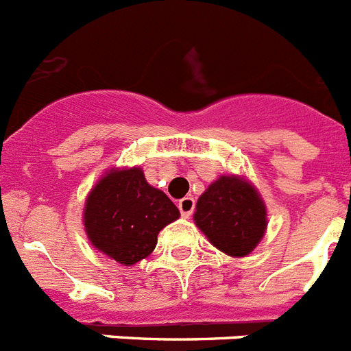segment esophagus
<instances>
[{
  "label": "esophagus",
  "instance_id": "1",
  "mask_svg": "<svg viewBox=\"0 0 351 351\" xmlns=\"http://www.w3.org/2000/svg\"><path fill=\"white\" fill-rule=\"evenodd\" d=\"M194 206H195L194 197H183L182 201L178 203L180 213H182V217H185V219H189V217H191L192 211H194Z\"/></svg>",
  "mask_w": 351,
  "mask_h": 351
}]
</instances>
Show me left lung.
<instances>
[{
    "label": "left lung",
    "instance_id": "obj_1",
    "mask_svg": "<svg viewBox=\"0 0 351 351\" xmlns=\"http://www.w3.org/2000/svg\"><path fill=\"white\" fill-rule=\"evenodd\" d=\"M194 222L220 252L246 257L266 232L267 211L248 180L220 176L197 199Z\"/></svg>",
    "mask_w": 351,
    "mask_h": 351
}]
</instances>
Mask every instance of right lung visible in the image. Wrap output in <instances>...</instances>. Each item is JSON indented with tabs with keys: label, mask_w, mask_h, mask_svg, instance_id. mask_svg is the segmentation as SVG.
I'll return each mask as SVG.
<instances>
[{
	"label": "right lung",
	"mask_w": 351,
	"mask_h": 351,
	"mask_svg": "<svg viewBox=\"0 0 351 351\" xmlns=\"http://www.w3.org/2000/svg\"><path fill=\"white\" fill-rule=\"evenodd\" d=\"M178 217L171 199L148 185L140 168L106 171L89 192L84 208L89 241L124 266L152 254L160 230Z\"/></svg>",
	"instance_id": "add662e5"
}]
</instances>
